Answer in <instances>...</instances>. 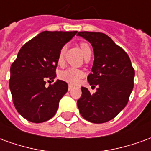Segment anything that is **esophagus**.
<instances>
[{
    "instance_id": "34e87169",
    "label": "esophagus",
    "mask_w": 151,
    "mask_h": 151,
    "mask_svg": "<svg viewBox=\"0 0 151 151\" xmlns=\"http://www.w3.org/2000/svg\"><path fill=\"white\" fill-rule=\"evenodd\" d=\"M73 88V86L69 85V91H71V90H72Z\"/></svg>"
}]
</instances>
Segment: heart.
I'll return each instance as SVG.
<instances>
[{"label":"heart","instance_id":"obj_1","mask_svg":"<svg viewBox=\"0 0 151 151\" xmlns=\"http://www.w3.org/2000/svg\"><path fill=\"white\" fill-rule=\"evenodd\" d=\"M80 47H81V49H82L83 54H85L86 52H88V51L91 50L90 46L86 43H81ZM65 47H62L61 50H60L59 56L60 60H61L63 58V55H64V52H65ZM83 75L84 74H83V73L81 70L74 69V68H69V69H65V70L60 73L59 77L60 79L69 82L70 84H77V83H78L80 82V79L82 78Z\"/></svg>","mask_w":151,"mask_h":151}]
</instances>
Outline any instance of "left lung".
Returning a JSON list of instances; mask_svg holds the SVG:
<instances>
[{
    "instance_id": "left-lung-1",
    "label": "left lung",
    "mask_w": 151,
    "mask_h": 151,
    "mask_svg": "<svg viewBox=\"0 0 151 151\" xmlns=\"http://www.w3.org/2000/svg\"><path fill=\"white\" fill-rule=\"evenodd\" d=\"M77 35L87 40L93 47L95 59L87 81L90 85L98 86L93 95L87 88H81L79 111L90 122L105 123L125 108L133 91L135 72L128 54L107 35L81 31Z\"/></svg>"
}]
</instances>
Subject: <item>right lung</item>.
Masks as SVG:
<instances>
[{
	"label": "right lung",
	"mask_w": 151,
	"mask_h": 151,
	"mask_svg": "<svg viewBox=\"0 0 151 151\" xmlns=\"http://www.w3.org/2000/svg\"><path fill=\"white\" fill-rule=\"evenodd\" d=\"M77 31H43L22 47L10 67L9 89L13 102L22 116L33 123H42L56 114L68 84L53 81L60 50Z\"/></svg>",
	"instance_id": "add662e5"
}]
</instances>
